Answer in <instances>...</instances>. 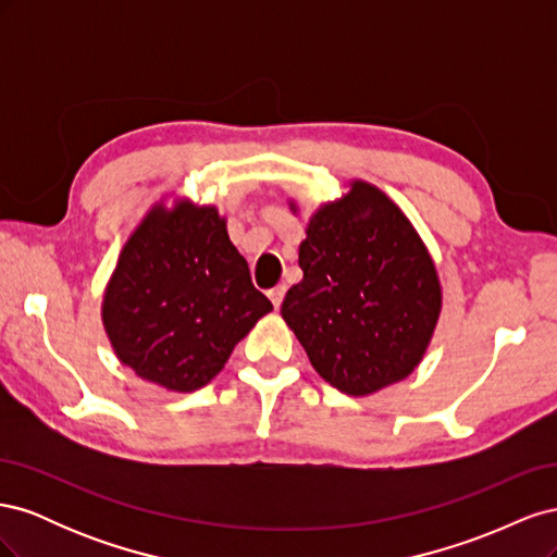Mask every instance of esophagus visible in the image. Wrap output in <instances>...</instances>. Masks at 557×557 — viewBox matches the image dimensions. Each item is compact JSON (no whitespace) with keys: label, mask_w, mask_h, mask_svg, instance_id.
Listing matches in <instances>:
<instances>
[{"label":"esophagus","mask_w":557,"mask_h":557,"mask_svg":"<svg viewBox=\"0 0 557 557\" xmlns=\"http://www.w3.org/2000/svg\"><path fill=\"white\" fill-rule=\"evenodd\" d=\"M283 297H285V285H276V288H272L269 290V299H272V305L278 309L281 307V301H283Z\"/></svg>","instance_id":"obj_1"}]
</instances>
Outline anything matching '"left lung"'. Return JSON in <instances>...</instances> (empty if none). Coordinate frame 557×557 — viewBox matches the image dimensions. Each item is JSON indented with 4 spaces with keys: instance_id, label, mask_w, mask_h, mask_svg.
Returning a JSON list of instances; mask_svg holds the SVG:
<instances>
[{
    "instance_id": "8db88e82",
    "label": "left lung",
    "mask_w": 557,
    "mask_h": 557,
    "mask_svg": "<svg viewBox=\"0 0 557 557\" xmlns=\"http://www.w3.org/2000/svg\"><path fill=\"white\" fill-rule=\"evenodd\" d=\"M299 267L305 278L285 295L281 315L320 376L364 397L413 372L442 313V283L391 197L350 181L342 199L311 215Z\"/></svg>"
}]
</instances>
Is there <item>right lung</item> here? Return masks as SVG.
I'll use <instances>...</instances> for the list:
<instances>
[{"instance_id": "1", "label": "right lung", "mask_w": 557, "mask_h": 557, "mask_svg": "<svg viewBox=\"0 0 557 557\" xmlns=\"http://www.w3.org/2000/svg\"><path fill=\"white\" fill-rule=\"evenodd\" d=\"M250 283L215 207L156 205L129 234L107 283L102 323L139 379L172 393L205 387L272 311Z\"/></svg>"}]
</instances>
